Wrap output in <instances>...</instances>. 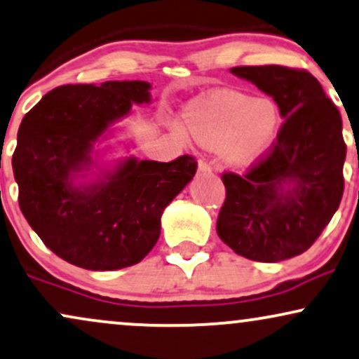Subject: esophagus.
<instances>
[{
  "mask_svg": "<svg viewBox=\"0 0 359 359\" xmlns=\"http://www.w3.org/2000/svg\"><path fill=\"white\" fill-rule=\"evenodd\" d=\"M210 169H212L210 164L203 161V158H201V161H198V172H210Z\"/></svg>",
  "mask_w": 359,
  "mask_h": 359,
  "instance_id": "34e87169",
  "label": "esophagus"
}]
</instances>
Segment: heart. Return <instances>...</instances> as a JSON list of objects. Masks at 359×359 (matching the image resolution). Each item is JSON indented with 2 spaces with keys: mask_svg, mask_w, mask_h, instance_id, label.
I'll return each instance as SVG.
<instances>
[{
  "mask_svg": "<svg viewBox=\"0 0 359 359\" xmlns=\"http://www.w3.org/2000/svg\"><path fill=\"white\" fill-rule=\"evenodd\" d=\"M280 111L271 99H253L220 90L184 109L182 129L203 147L220 149L230 165L250 164L269 151L280 129Z\"/></svg>",
  "mask_w": 359,
  "mask_h": 359,
  "instance_id": "1",
  "label": "heart"
}]
</instances>
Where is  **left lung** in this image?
<instances>
[{"instance_id": "obj_1", "label": "left lung", "mask_w": 359, "mask_h": 359, "mask_svg": "<svg viewBox=\"0 0 359 359\" xmlns=\"http://www.w3.org/2000/svg\"><path fill=\"white\" fill-rule=\"evenodd\" d=\"M230 71L273 97L285 121L271 147L243 175L222 174L226 195L217 233L248 260H287L315 243L341 202V116L305 69L269 65Z\"/></svg>"}]
</instances>
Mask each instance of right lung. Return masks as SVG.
<instances>
[{
  "mask_svg": "<svg viewBox=\"0 0 359 359\" xmlns=\"http://www.w3.org/2000/svg\"><path fill=\"white\" fill-rule=\"evenodd\" d=\"M146 81L67 84L49 90L18 130L13 170L20 208L49 250L86 270L135 265L161 235V217L197 172L192 156L172 162L127 158L96 184L72 179L134 102L151 101Z\"/></svg>",
  "mask_w": 359,
  "mask_h": 359,
  "instance_id": "add662e5",
  "label": "right lung"
}]
</instances>
